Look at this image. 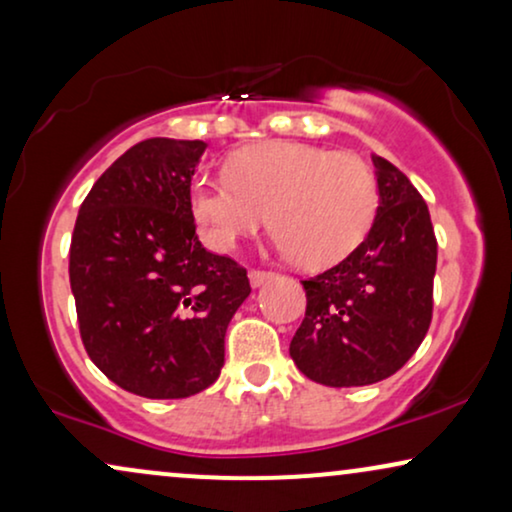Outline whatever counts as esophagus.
Wrapping results in <instances>:
<instances>
[{
    "instance_id": "esophagus-1",
    "label": "esophagus",
    "mask_w": 512,
    "mask_h": 512,
    "mask_svg": "<svg viewBox=\"0 0 512 512\" xmlns=\"http://www.w3.org/2000/svg\"><path fill=\"white\" fill-rule=\"evenodd\" d=\"M250 283L255 288H260L262 283H267L269 278H274V274H271V271H264V269H250Z\"/></svg>"
}]
</instances>
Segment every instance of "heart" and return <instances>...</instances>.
Here are the masks:
<instances>
[{
	"instance_id": "obj_1",
	"label": "heart",
	"mask_w": 512,
	"mask_h": 512,
	"mask_svg": "<svg viewBox=\"0 0 512 512\" xmlns=\"http://www.w3.org/2000/svg\"><path fill=\"white\" fill-rule=\"evenodd\" d=\"M191 212L212 250L236 248L269 222L274 248L304 267L340 262L371 231L378 179L359 155L269 141L231 155L226 174L191 184Z\"/></svg>"
}]
</instances>
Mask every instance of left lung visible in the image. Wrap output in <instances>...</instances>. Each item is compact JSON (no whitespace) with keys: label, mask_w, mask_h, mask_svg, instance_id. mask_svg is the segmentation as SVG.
<instances>
[{"label":"left lung","mask_w":512,"mask_h":512,"mask_svg":"<svg viewBox=\"0 0 512 512\" xmlns=\"http://www.w3.org/2000/svg\"><path fill=\"white\" fill-rule=\"evenodd\" d=\"M380 205L364 243L302 281L307 312L290 340L295 366L328 387L390 378L425 340L432 321L437 238L409 177L375 155Z\"/></svg>","instance_id":"1"}]
</instances>
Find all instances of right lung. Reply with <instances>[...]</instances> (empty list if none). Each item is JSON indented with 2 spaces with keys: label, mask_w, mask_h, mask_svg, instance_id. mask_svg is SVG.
Instances as JSON below:
<instances>
[{
  "label": "right lung",
  "mask_w": 512,
  "mask_h": 512,
  "mask_svg": "<svg viewBox=\"0 0 512 512\" xmlns=\"http://www.w3.org/2000/svg\"><path fill=\"white\" fill-rule=\"evenodd\" d=\"M203 151L205 141H139L96 179L70 241L82 345L139 397L184 399L215 383L226 326L250 295L245 267L196 236L189 193Z\"/></svg>",
  "instance_id": "right-lung-1"
}]
</instances>
